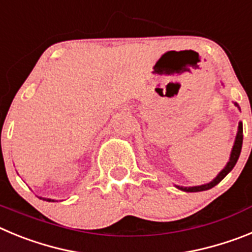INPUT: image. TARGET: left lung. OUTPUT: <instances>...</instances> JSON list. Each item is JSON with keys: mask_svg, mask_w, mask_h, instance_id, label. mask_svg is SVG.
Segmentation results:
<instances>
[{"mask_svg": "<svg viewBox=\"0 0 252 252\" xmlns=\"http://www.w3.org/2000/svg\"><path fill=\"white\" fill-rule=\"evenodd\" d=\"M235 106L240 110V106L235 102ZM242 140H244V131H242V122H239V128H237V133H236V139L235 142H233L232 150H231L230 154V160L227 161L226 166L222 169L220 173L217 174V177L213 180H211L209 183L202 184V186H194V187H182V186H175L178 189L183 190V192L187 193H194V192H203V190H208V189L213 188L215 186H217L224 177H226L228 173L233 169V166L236 165V162L239 160L240 154H241L242 149Z\"/></svg>", "mask_w": 252, "mask_h": 252, "instance_id": "left-lung-1", "label": "left lung"}]
</instances>
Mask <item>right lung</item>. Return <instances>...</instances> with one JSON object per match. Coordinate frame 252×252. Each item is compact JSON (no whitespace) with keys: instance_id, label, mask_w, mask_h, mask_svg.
Wrapping results in <instances>:
<instances>
[{"instance_id":"obj_1","label":"right lung","mask_w":252,"mask_h":252,"mask_svg":"<svg viewBox=\"0 0 252 252\" xmlns=\"http://www.w3.org/2000/svg\"><path fill=\"white\" fill-rule=\"evenodd\" d=\"M40 199H43V201H48V202H54V199H50V198H43V197H39Z\"/></svg>"}]
</instances>
